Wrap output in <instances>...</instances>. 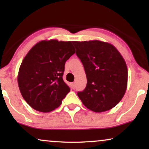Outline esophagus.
<instances>
[{
	"label": "esophagus",
	"mask_w": 149,
	"mask_h": 149,
	"mask_svg": "<svg viewBox=\"0 0 149 149\" xmlns=\"http://www.w3.org/2000/svg\"><path fill=\"white\" fill-rule=\"evenodd\" d=\"M71 86H72V87L73 89H74L75 87V83H71Z\"/></svg>",
	"instance_id": "obj_1"
}]
</instances>
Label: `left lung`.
<instances>
[{"mask_svg": "<svg viewBox=\"0 0 149 149\" xmlns=\"http://www.w3.org/2000/svg\"><path fill=\"white\" fill-rule=\"evenodd\" d=\"M72 43L87 77L86 87L77 93L79 97L87 109L96 113L113 109L127 89L128 72L123 56L107 42L93 40Z\"/></svg>", "mask_w": 149, "mask_h": 149, "instance_id": "1", "label": "left lung"}]
</instances>
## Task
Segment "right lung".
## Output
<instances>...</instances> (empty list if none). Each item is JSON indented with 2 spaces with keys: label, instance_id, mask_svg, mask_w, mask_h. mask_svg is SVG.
Listing matches in <instances>:
<instances>
[{
  "label": "right lung",
  "instance_id": "obj_1",
  "mask_svg": "<svg viewBox=\"0 0 149 149\" xmlns=\"http://www.w3.org/2000/svg\"><path fill=\"white\" fill-rule=\"evenodd\" d=\"M72 42L41 40L32 47L22 61L18 86L24 99L36 111H54L70 91L62 76L65 63L75 53Z\"/></svg>",
  "mask_w": 149,
  "mask_h": 149
}]
</instances>
